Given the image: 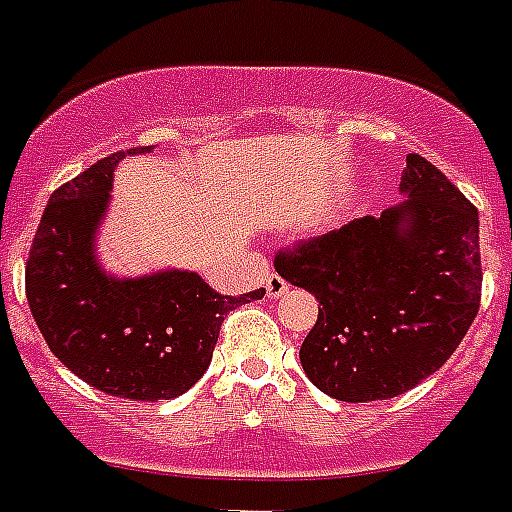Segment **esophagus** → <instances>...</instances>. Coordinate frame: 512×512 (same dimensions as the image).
<instances>
[{
	"instance_id": "34e87169",
	"label": "esophagus",
	"mask_w": 512,
	"mask_h": 512,
	"mask_svg": "<svg viewBox=\"0 0 512 512\" xmlns=\"http://www.w3.org/2000/svg\"><path fill=\"white\" fill-rule=\"evenodd\" d=\"M264 288H267L269 298H282L285 293H288V282L282 280L280 275H267V280H264Z\"/></svg>"
}]
</instances>
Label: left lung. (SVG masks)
Here are the masks:
<instances>
[{
    "mask_svg": "<svg viewBox=\"0 0 512 512\" xmlns=\"http://www.w3.org/2000/svg\"><path fill=\"white\" fill-rule=\"evenodd\" d=\"M399 192V206L275 259L277 275L320 301L298 357L338 402L418 386L455 354L481 304L476 206L418 153Z\"/></svg>",
    "mask_w": 512,
    "mask_h": 512,
    "instance_id": "1",
    "label": "left lung"
}]
</instances>
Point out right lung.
Returning <instances> with one entry per match:
<instances>
[{"label": "right lung", "mask_w": 512, "mask_h": 512, "mask_svg": "<svg viewBox=\"0 0 512 512\" xmlns=\"http://www.w3.org/2000/svg\"><path fill=\"white\" fill-rule=\"evenodd\" d=\"M132 147L102 158L52 192L26 264V298L49 351L84 383L132 402L185 394L211 365L224 317L267 290L222 296L187 269L108 275L97 232L113 169Z\"/></svg>", "instance_id": "add662e5"}]
</instances>
